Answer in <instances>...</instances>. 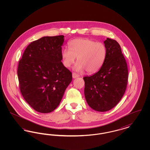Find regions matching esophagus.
<instances>
[{"label":"esophagus","mask_w":150,"mask_h":150,"mask_svg":"<svg viewBox=\"0 0 150 150\" xmlns=\"http://www.w3.org/2000/svg\"><path fill=\"white\" fill-rule=\"evenodd\" d=\"M78 77H79V75L76 74V73H75V72H73V73H72V78H78Z\"/></svg>","instance_id":"esophagus-1"}]
</instances>
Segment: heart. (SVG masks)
I'll use <instances>...</instances> for the list:
<instances>
[{
	"label": "heart",
	"instance_id": "b5f03b06",
	"mask_svg": "<svg viewBox=\"0 0 150 150\" xmlns=\"http://www.w3.org/2000/svg\"><path fill=\"white\" fill-rule=\"evenodd\" d=\"M70 48H65L61 52L62 63L69 67L77 57L75 69L79 72L84 70L88 74L98 71L103 64L107 54L104 44L97 43L90 39H76L69 43Z\"/></svg>",
	"mask_w": 150,
	"mask_h": 150
}]
</instances>
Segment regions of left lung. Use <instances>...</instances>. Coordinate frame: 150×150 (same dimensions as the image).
<instances>
[{"label":"left lung","instance_id":"1","mask_svg":"<svg viewBox=\"0 0 150 150\" xmlns=\"http://www.w3.org/2000/svg\"><path fill=\"white\" fill-rule=\"evenodd\" d=\"M104 44L107 54L102 66L93 75L83 78L86 102L99 112L109 111L119 102L125 92L128 76L127 64L119 44L110 38Z\"/></svg>","mask_w":150,"mask_h":150}]
</instances>
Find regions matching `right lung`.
<instances>
[{"label":"right lung","mask_w":150,"mask_h":150,"mask_svg":"<svg viewBox=\"0 0 150 150\" xmlns=\"http://www.w3.org/2000/svg\"><path fill=\"white\" fill-rule=\"evenodd\" d=\"M64 36H44L33 42L19 61L17 75L24 99L35 111L49 113L59 105L72 81L61 62Z\"/></svg>","instance_id":"obj_1"}]
</instances>
